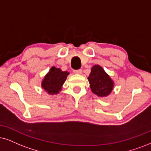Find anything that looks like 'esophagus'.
Wrapping results in <instances>:
<instances>
[{"label":"esophagus","mask_w":151,"mask_h":151,"mask_svg":"<svg viewBox=\"0 0 151 151\" xmlns=\"http://www.w3.org/2000/svg\"><path fill=\"white\" fill-rule=\"evenodd\" d=\"M74 73L77 74H81L82 73V70L79 69V70H74Z\"/></svg>","instance_id":"obj_1"}]
</instances>
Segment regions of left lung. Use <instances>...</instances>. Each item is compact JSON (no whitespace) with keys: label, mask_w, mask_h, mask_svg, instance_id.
I'll return each mask as SVG.
<instances>
[{"label":"left lung","mask_w":151,"mask_h":151,"mask_svg":"<svg viewBox=\"0 0 151 151\" xmlns=\"http://www.w3.org/2000/svg\"><path fill=\"white\" fill-rule=\"evenodd\" d=\"M91 91L99 97H106L114 88V83L102 67L95 65L88 77Z\"/></svg>","instance_id":"left-lung-1"}]
</instances>
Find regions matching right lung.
<instances>
[{
    "mask_svg": "<svg viewBox=\"0 0 151 151\" xmlns=\"http://www.w3.org/2000/svg\"><path fill=\"white\" fill-rule=\"evenodd\" d=\"M69 72H63L60 68L52 67L42 81V88L48 94H58L61 91Z\"/></svg>",
    "mask_w": 151,
    "mask_h": 151,
    "instance_id": "1",
    "label": "right lung"
}]
</instances>
